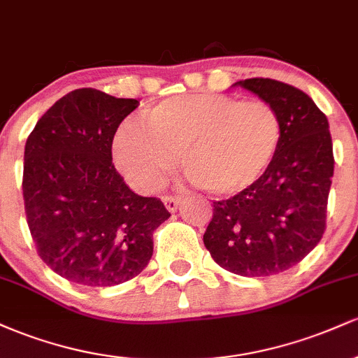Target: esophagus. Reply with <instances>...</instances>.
Segmentation results:
<instances>
[{"label":"esophagus","mask_w":358,"mask_h":358,"mask_svg":"<svg viewBox=\"0 0 358 358\" xmlns=\"http://www.w3.org/2000/svg\"><path fill=\"white\" fill-rule=\"evenodd\" d=\"M163 202H165V207L168 208L170 212H176V208H178V205L182 203V199L180 196H163Z\"/></svg>","instance_id":"esophagus-1"}]
</instances>
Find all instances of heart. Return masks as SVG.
Returning <instances> with one entry per match:
<instances>
[{"label": "heart", "instance_id": "1", "mask_svg": "<svg viewBox=\"0 0 358 358\" xmlns=\"http://www.w3.org/2000/svg\"><path fill=\"white\" fill-rule=\"evenodd\" d=\"M145 126L124 122L113 141L114 162L138 190L155 192L182 158L185 175L205 192L248 190L276 158L281 117L269 102L192 94L159 102Z\"/></svg>", "mask_w": 358, "mask_h": 358}]
</instances>
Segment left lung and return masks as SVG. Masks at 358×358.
Masks as SVG:
<instances>
[{"label":"left lung","instance_id":"8db88e82","mask_svg":"<svg viewBox=\"0 0 358 358\" xmlns=\"http://www.w3.org/2000/svg\"><path fill=\"white\" fill-rule=\"evenodd\" d=\"M236 85L278 110L281 145L252 187L213 202L203 244L234 274L273 276L303 261L323 237L335 165L330 126L311 97L293 85L262 77Z\"/></svg>","mask_w":358,"mask_h":358}]
</instances>
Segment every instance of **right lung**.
<instances>
[{
  "label": "right lung",
  "instance_id": "1",
  "mask_svg": "<svg viewBox=\"0 0 358 358\" xmlns=\"http://www.w3.org/2000/svg\"><path fill=\"white\" fill-rule=\"evenodd\" d=\"M136 99L76 89L38 119L24 145L23 200L36 252L77 285L116 286L153 256V232L170 217L113 163V139Z\"/></svg>",
  "mask_w": 358,
  "mask_h": 358
}]
</instances>
